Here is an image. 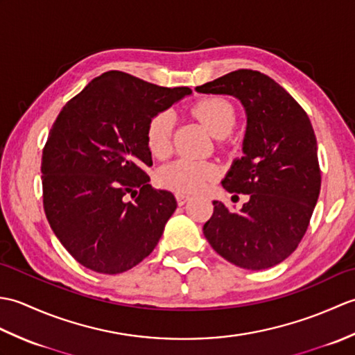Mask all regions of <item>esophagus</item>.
<instances>
[{
    "label": "esophagus",
    "mask_w": 355,
    "mask_h": 355,
    "mask_svg": "<svg viewBox=\"0 0 355 355\" xmlns=\"http://www.w3.org/2000/svg\"><path fill=\"white\" fill-rule=\"evenodd\" d=\"M191 198L189 193H184V192H175V200L178 202V206H183L184 202Z\"/></svg>",
    "instance_id": "1"
}]
</instances>
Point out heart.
I'll return each mask as SVG.
<instances>
[{
  "mask_svg": "<svg viewBox=\"0 0 355 355\" xmlns=\"http://www.w3.org/2000/svg\"><path fill=\"white\" fill-rule=\"evenodd\" d=\"M191 111L216 139L227 137L238 122L235 105L220 96L201 97L192 105ZM172 131L173 114L171 111H160L149 119L145 140L149 153L155 158H164L171 153ZM216 175L218 168L214 163L180 158L158 171L157 183L169 191L195 192Z\"/></svg>",
  "mask_w": 355,
  "mask_h": 355,
  "instance_id": "1",
  "label": "heart"
}]
</instances>
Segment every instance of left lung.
I'll return each mask as SVG.
<instances>
[{
    "instance_id": "obj_1",
    "label": "left lung",
    "mask_w": 355,
    "mask_h": 355,
    "mask_svg": "<svg viewBox=\"0 0 355 355\" xmlns=\"http://www.w3.org/2000/svg\"><path fill=\"white\" fill-rule=\"evenodd\" d=\"M195 89L235 96L247 111L244 157L233 163L223 187L248 195V201L238 212L214 201L205 236L236 267L277 266L302 241L320 192L310 117L286 89L261 71L241 69Z\"/></svg>"
}]
</instances>
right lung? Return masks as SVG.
Here are the masks:
<instances>
[{"instance_id":"right-lung-1","label":"right lung","mask_w":355,"mask_h":355,"mask_svg":"<svg viewBox=\"0 0 355 355\" xmlns=\"http://www.w3.org/2000/svg\"><path fill=\"white\" fill-rule=\"evenodd\" d=\"M111 70L67 102L42 149V205L80 266L119 275L154 250L177 201L149 184V119L191 94Z\"/></svg>"}]
</instances>
